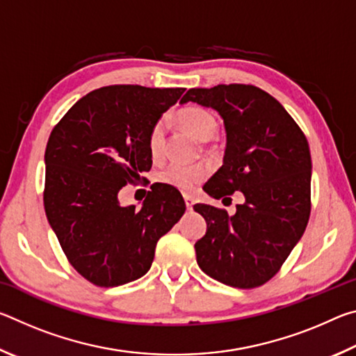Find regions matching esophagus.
<instances>
[{"instance_id":"1","label":"esophagus","mask_w":356,"mask_h":356,"mask_svg":"<svg viewBox=\"0 0 356 356\" xmlns=\"http://www.w3.org/2000/svg\"><path fill=\"white\" fill-rule=\"evenodd\" d=\"M184 200H185L186 209L191 210V209H193V204H195V200H193V197H191L190 195H184Z\"/></svg>"}]
</instances>
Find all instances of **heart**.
I'll return each instance as SVG.
<instances>
[{
  "label": "heart",
  "instance_id": "1",
  "mask_svg": "<svg viewBox=\"0 0 356 356\" xmlns=\"http://www.w3.org/2000/svg\"><path fill=\"white\" fill-rule=\"evenodd\" d=\"M179 120L184 127L190 131L191 135L200 138L202 141H207L213 138L216 130H218V124L213 118L212 113L200 106H190L185 108L179 113ZM165 143V119L156 120L149 131L147 144L150 155L156 159L160 156L161 150H163ZM209 166L200 163V165H185V163H170L165 166L163 170L159 172V182L171 185L174 188L188 191L196 184H200L202 179H206L209 174Z\"/></svg>",
  "mask_w": 356,
  "mask_h": 356
}]
</instances>
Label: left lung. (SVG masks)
<instances>
[{
	"instance_id": "8db88e82",
	"label": "left lung",
	"mask_w": 356,
	"mask_h": 356,
	"mask_svg": "<svg viewBox=\"0 0 356 356\" xmlns=\"http://www.w3.org/2000/svg\"><path fill=\"white\" fill-rule=\"evenodd\" d=\"M220 114L226 131L222 165L202 190L229 200L242 191L234 215L196 204L207 232L195 243L204 273L222 284L252 289L273 278L303 236L311 212V154L284 106L251 84L193 88L180 104ZM222 200V201H225Z\"/></svg>"
}]
</instances>
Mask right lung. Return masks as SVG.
Returning a JSON list of instances; mask_svg holds the SVG:
<instances>
[{
  "label": "right lung",
  "instance_id": "obj_1",
  "mask_svg": "<svg viewBox=\"0 0 356 356\" xmlns=\"http://www.w3.org/2000/svg\"><path fill=\"white\" fill-rule=\"evenodd\" d=\"M184 88L105 86L61 119L45 149L44 206L74 268L92 284H127L149 272L160 237L185 201L171 185L150 186L141 209L120 206L119 191L152 166L149 131Z\"/></svg>",
  "mask_w": 356,
  "mask_h": 356
}]
</instances>
